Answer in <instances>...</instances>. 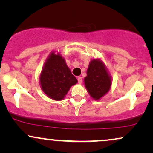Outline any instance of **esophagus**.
<instances>
[{
  "label": "esophagus",
  "mask_w": 153,
  "mask_h": 153,
  "mask_svg": "<svg viewBox=\"0 0 153 153\" xmlns=\"http://www.w3.org/2000/svg\"><path fill=\"white\" fill-rule=\"evenodd\" d=\"M78 82L79 83H82V77H80V76H79L78 78Z\"/></svg>",
  "instance_id": "obj_1"
}]
</instances>
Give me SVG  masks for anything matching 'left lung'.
Here are the masks:
<instances>
[{"label": "left lung", "instance_id": "obj_1", "mask_svg": "<svg viewBox=\"0 0 153 153\" xmlns=\"http://www.w3.org/2000/svg\"><path fill=\"white\" fill-rule=\"evenodd\" d=\"M111 82V77L104 63L100 59L91 60L84 83L91 98L94 100L101 99L109 91Z\"/></svg>", "mask_w": 153, "mask_h": 153}]
</instances>
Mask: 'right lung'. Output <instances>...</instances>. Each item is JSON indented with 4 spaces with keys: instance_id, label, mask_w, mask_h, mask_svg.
<instances>
[{
    "instance_id": "right-lung-1",
    "label": "right lung",
    "mask_w": 153,
    "mask_h": 153,
    "mask_svg": "<svg viewBox=\"0 0 153 153\" xmlns=\"http://www.w3.org/2000/svg\"><path fill=\"white\" fill-rule=\"evenodd\" d=\"M77 82L78 80L71 73L62 56L59 53L51 52L39 75L40 86L47 97L61 101L71 87Z\"/></svg>"
}]
</instances>
